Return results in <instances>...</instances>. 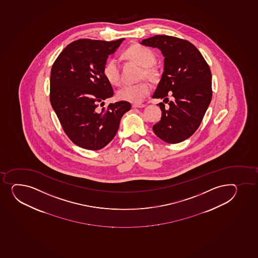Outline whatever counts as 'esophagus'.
<instances>
[{
    "label": "esophagus",
    "mask_w": 258,
    "mask_h": 258,
    "mask_svg": "<svg viewBox=\"0 0 258 258\" xmlns=\"http://www.w3.org/2000/svg\"><path fill=\"white\" fill-rule=\"evenodd\" d=\"M133 108H144L145 104H143V103H133Z\"/></svg>",
    "instance_id": "34e87169"
}]
</instances>
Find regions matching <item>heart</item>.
<instances>
[{"label":"heart","mask_w":258,"mask_h":258,"mask_svg":"<svg viewBox=\"0 0 258 258\" xmlns=\"http://www.w3.org/2000/svg\"><path fill=\"white\" fill-rule=\"evenodd\" d=\"M128 59L133 60L144 67L143 76L148 79L155 77V71L152 66L155 64L156 57L152 50L142 45H133L124 52ZM103 76L110 84L117 86L120 83V71L119 62L116 58H111L106 62L103 70ZM150 92V86L146 82L139 84H126L120 87L117 92V98L120 100L127 101L131 103H141Z\"/></svg>","instance_id":"b5f03b06"}]
</instances>
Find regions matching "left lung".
<instances>
[{
  "mask_svg": "<svg viewBox=\"0 0 258 258\" xmlns=\"http://www.w3.org/2000/svg\"><path fill=\"white\" fill-rule=\"evenodd\" d=\"M160 49L164 72L153 95L168 103L161 119L153 126L155 135L168 144H177L196 133L212 101V73L198 49L189 41L169 35H155L140 42Z\"/></svg>",
  "mask_w": 258,
  "mask_h": 258,
  "instance_id": "8db88e82",
  "label": "left lung"
}]
</instances>
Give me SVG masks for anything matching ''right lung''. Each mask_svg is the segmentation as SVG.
<instances>
[{
	"mask_svg": "<svg viewBox=\"0 0 258 258\" xmlns=\"http://www.w3.org/2000/svg\"><path fill=\"white\" fill-rule=\"evenodd\" d=\"M125 39H80L69 44L52 64L50 102L69 139L83 149L98 150L111 142L131 103L104 100L114 95L103 67Z\"/></svg>",
	"mask_w": 258,
	"mask_h": 258,
	"instance_id": "right-lung-1",
	"label": "right lung"
}]
</instances>
